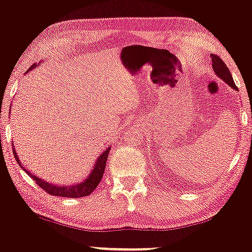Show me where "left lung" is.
Listing matches in <instances>:
<instances>
[{
  "instance_id": "left-lung-1",
  "label": "left lung",
  "mask_w": 252,
  "mask_h": 252,
  "mask_svg": "<svg viewBox=\"0 0 252 252\" xmlns=\"http://www.w3.org/2000/svg\"><path fill=\"white\" fill-rule=\"evenodd\" d=\"M211 58H212V59H211L212 60V67L213 70H215L216 74H218V76L220 77L224 82H226L231 88L237 90V86L235 82H233L230 70H228L227 66L225 65V63L220 59V57L216 56V54H211Z\"/></svg>"
}]
</instances>
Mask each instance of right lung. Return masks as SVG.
Listing matches in <instances>:
<instances>
[{"label": "right lung", "instance_id": "obj_1", "mask_svg": "<svg viewBox=\"0 0 252 252\" xmlns=\"http://www.w3.org/2000/svg\"><path fill=\"white\" fill-rule=\"evenodd\" d=\"M32 68H34V65L31 66L30 70H32ZM109 152L110 148L108 147V148L102 153V155L98 156V160L96 161V163H94V170L91 172V174H90L83 182L73 185V186H57V185L50 184V182L41 180L40 178H36V176L31 174L27 169H25V167L21 166L19 158H17V154L15 153V149H14V156H15L17 163L21 166V168L25 169L26 173L36 182L37 186L41 187V189L45 190V192H47L48 194L56 196H63V198H82V196L91 194V193L96 189L98 185H99V182L102 181V176L104 174V170H105V163L106 160H108Z\"/></svg>", "mask_w": 252, "mask_h": 252}]
</instances>
